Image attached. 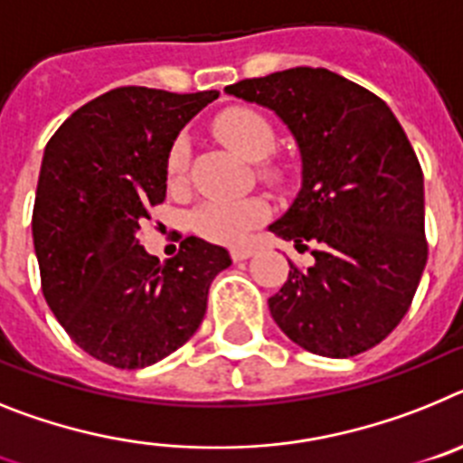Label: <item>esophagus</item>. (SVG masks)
Here are the masks:
<instances>
[{
	"label": "esophagus",
	"instance_id": "34e87169",
	"mask_svg": "<svg viewBox=\"0 0 463 463\" xmlns=\"http://www.w3.org/2000/svg\"><path fill=\"white\" fill-rule=\"evenodd\" d=\"M231 256L232 260H247L254 256V247H235L231 249Z\"/></svg>",
	"mask_w": 463,
	"mask_h": 463
}]
</instances>
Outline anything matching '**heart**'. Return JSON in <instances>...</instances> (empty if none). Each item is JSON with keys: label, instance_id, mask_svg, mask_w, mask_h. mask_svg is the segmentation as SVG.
<instances>
[{"label": "heart", "instance_id": "heart-1", "mask_svg": "<svg viewBox=\"0 0 463 463\" xmlns=\"http://www.w3.org/2000/svg\"><path fill=\"white\" fill-rule=\"evenodd\" d=\"M216 135L247 160H263L275 148V130L265 116L249 107L228 109L214 120ZM188 170L186 137H176L167 154V176L179 184ZM268 216V204L259 198L214 200L193 214V231L219 244H244L260 221Z\"/></svg>", "mask_w": 463, "mask_h": 463}]
</instances>
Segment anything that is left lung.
Returning a JSON list of instances; mask_svg holds the SVG:
<instances>
[{
    "mask_svg": "<svg viewBox=\"0 0 463 463\" xmlns=\"http://www.w3.org/2000/svg\"><path fill=\"white\" fill-rule=\"evenodd\" d=\"M291 130L303 186L270 226L315 265L291 263L268 300L288 340L347 359L382 343L408 312L426 265L424 175L393 111L324 67H293L226 86Z\"/></svg>",
    "mask_w": 463,
    "mask_h": 463,
    "instance_id": "obj_1",
    "label": "left lung"
}]
</instances>
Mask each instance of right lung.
I'll list each match as a JSON object with an SVG mask.
<instances>
[{"instance_id": "right-lung-1", "label": "right lung", "mask_w": 463, "mask_h": 463, "mask_svg": "<svg viewBox=\"0 0 463 463\" xmlns=\"http://www.w3.org/2000/svg\"><path fill=\"white\" fill-rule=\"evenodd\" d=\"M219 90L123 86L83 104L46 144L32 212L42 291L83 352L114 368L170 356L203 324L223 247L186 237L167 263L139 244L165 200L167 154Z\"/></svg>"}]
</instances>
